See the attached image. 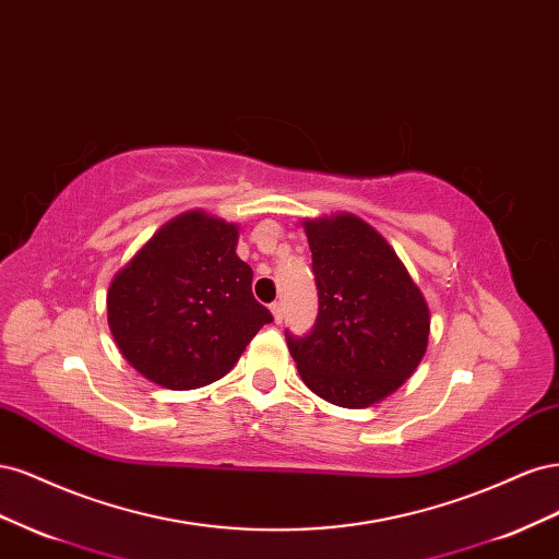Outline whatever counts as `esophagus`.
<instances>
[{
    "mask_svg": "<svg viewBox=\"0 0 559 559\" xmlns=\"http://www.w3.org/2000/svg\"><path fill=\"white\" fill-rule=\"evenodd\" d=\"M270 312H273V317H275L277 324H282V319H284V306H282L280 300H277V302H273V306H270Z\"/></svg>",
    "mask_w": 559,
    "mask_h": 559,
    "instance_id": "34e87169",
    "label": "esophagus"
}]
</instances>
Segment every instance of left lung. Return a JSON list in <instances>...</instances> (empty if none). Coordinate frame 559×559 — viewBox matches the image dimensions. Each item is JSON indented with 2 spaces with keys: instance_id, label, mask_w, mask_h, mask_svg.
I'll list each match as a JSON object with an SVG mask.
<instances>
[{
  "instance_id": "obj_1",
  "label": "left lung",
  "mask_w": 559,
  "mask_h": 559,
  "mask_svg": "<svg viewBox=\"0 0 559 559\" xmlns=\"http://www.w3.org/2000/svg\"><path fill=\"white\" fill-rule=\"evenodd\" d=\"M319 312L286 331L298 373L341 408H368L408 380L429 343L427 300L382 235L354 214L308 218Z\"/></svg>"
}]
</instances>
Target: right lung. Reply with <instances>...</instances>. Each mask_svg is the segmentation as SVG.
Segmentation results:
<instances>
[{
    "label": "right lung",
    "instance_id": "1",
    "mask_svg": "<svg viewBox=\"0 0 559 559\" xmlns=\"http://www.w3.org/2000/svg\"><path fill=\"white\" fill-rule=\"evenodd\" d=\"M240 228L202 210L175 216L116 273L107 319L128 364L167 389H198L238 364L273 321L235 253Z\"/></svg>",
    "mask_w": 559,
    "mask_h": 559
}]
</instances>
